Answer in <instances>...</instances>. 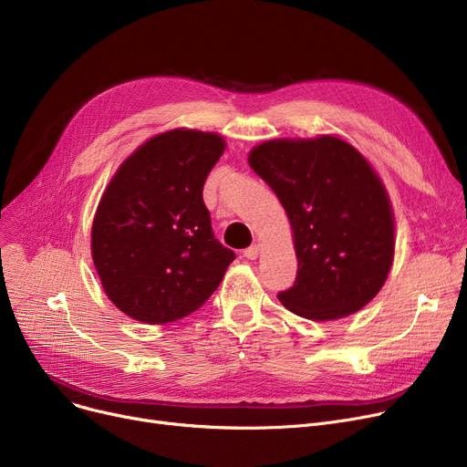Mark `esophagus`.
I'll return each instance as SVG.
<instances>
[{
    "mask_svg": "<svg viewBox=\"0 0 467 467\" xmlns=\"http://www.w3.org/2000/svg\"><path fill=\"white\" fill-rule=\"evenodd\" d=\"M259 254H261V246H259V244H254V246H250L248 250H244V255H246L248 259H257L259 257Z\"/></svg>",
    "mask_w": 467,
    "mask_h": 467,
    "instance_id": "1",
    "label": "esophagus"
}]
</instances>
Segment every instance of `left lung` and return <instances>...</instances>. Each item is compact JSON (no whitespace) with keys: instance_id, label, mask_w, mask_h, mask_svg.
I'll return each instance as SVG.
<instances>
[{"instance_id":"left-lung-1","label":"left lung","mask_w":467,"mask_h":467,"mask_svg":"<svg viewBox=\"0 0 467 467\" xmlns=\"http://www.w3.org/2000/svg\"><path fill=\"white\" fill-rule=\"evenodd\" d=\"M248 162L282 202L297 255V280L280 303L306 320L361 310L388 280L396 217L373 164L335 134L275 138Z\"/></svg>"}]
</instances>
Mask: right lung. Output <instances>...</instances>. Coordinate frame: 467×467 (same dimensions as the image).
Wrapping results in <instances>:
<instances>
[{
  "label": "right lung",
  "mask_w": 467,
  "mask_h": 467,
  "mask_svg": "<svg viewBox=\"0 0 467 467\" xmlns=\"http://www.w3.org/2000/svg\"><path fill=\"white\" fill-rule=\"evenodd\" d=\"M217 132L171 129L120 162L98 202L90 254L108 299L150 326L201 308L234 252L213 238L202 187L225 151Z\"/></svg>",
  "instance_id": "1"
}]
</instances>
